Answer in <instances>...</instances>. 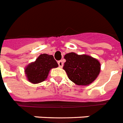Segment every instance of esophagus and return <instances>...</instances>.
<instances>
[{
  "label": "esophagus",
  "mask_w": 123,
  "mask_h": 123,
  "mask_svg": "<svg viewBox=\"0 0 123 123\" xmlns=\"http://www.w3.org/2000/svg\"><path fill=\"white\" fill-rule=\"evenodd\" d=\"M58 65L59 67L60 68H62L63 66V62L62 60L59 61L58 62Z\"/></svg>",
  "instance_id": "34e87169"
}]
</instances>
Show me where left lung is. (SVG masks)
Masks as SVG:
<instances>
[{"mask_svg":"<svg viewBox=\"0 0 123 123\" xmlns=\"http://www.w3.org/2000/svg\"><path fill=\"white\" fill-rule=\"evenodd\" d=\"M64 58L66 62L63 68L70 80L77 85L91 84L100 72V63L91 56L69 53L65 55Z\"/></svg>","mask_w":123,"mask_h":123,"instance_id":"obj_1","label":"left lung"}]
</instances>
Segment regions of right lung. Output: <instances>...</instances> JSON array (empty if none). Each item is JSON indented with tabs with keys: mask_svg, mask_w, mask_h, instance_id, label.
Listing matches in <instances>:
<instances>
[{
	"mask_svg": "<svg viewBox=\"0 0 123 123\" xmlns=\"http://www.w3.org/2000/svg\"><path fill=\"white\" fill-rule=\"evenodd\" d=\"M58 65L53 55L41 54L34 62L29 63L25 68L27 80L33 84H38L47 79L51 69Z\"/></svg>",
	"mask_w": 123,
	"mask_h": 123,
	"instance_id": "1",
	"label": "right lung"
}]
</instances>
